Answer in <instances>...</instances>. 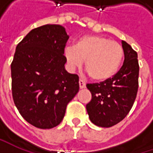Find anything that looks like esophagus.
Masks as SVG:
<instances>
[{
    "label": "esophagus",
    "instance_id": "34e87169",
    "mask_svg": "<svg viewBox=\"0 0 153 153\" xmlns=\"http://www.w3.org/2000/svg\"><path fill=\"white\" fill-rule=\"evenodd\" d=\"M79 87L81 89L82 88H86V83L82 81V80H79Z\"/></svg>",
    "mask_w": 153,
    "mask_h": 153
}]
</instances>
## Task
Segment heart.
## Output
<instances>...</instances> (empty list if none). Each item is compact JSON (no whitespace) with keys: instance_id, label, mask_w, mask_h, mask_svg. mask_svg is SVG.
Returning <instances> with one entry per match:
<instances>
[{"instance_id":"b5f03b06","label":"heart","mask_w":153,"mask_h":153,"mask_svg":"<svg viewBox=\"0 0 153 153\" xmlns=\"http://www.w3.org/2000/svg\"><path fill=\"white\" fill-rule=\"evenodd\" d=\"M65 58L71 69L84 67L96 82L111 79L120 70L124 51L120 43L101 36L88 35L78 38L73 48L65 49Z\"/></svg>"}]
</instances>
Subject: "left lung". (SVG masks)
<instances>
[{"mask_svg":"<svg viewBox=\"0 0 153 153\" xmlns=\"http://www.w3.org/2000/svg\"><path fill=\"white\" fill-rule=\"evenodd\" d=\"M124 61L117 74L100 83L87 84L92 100L86 109L95 125L110 128L123 120L132 108L138 91L139 63L137 53L122 41Z\"/></svg>","mask_w":153,"mask_h":153,"instance_id":"8db88e82","label":"left lung"}]
</instances>
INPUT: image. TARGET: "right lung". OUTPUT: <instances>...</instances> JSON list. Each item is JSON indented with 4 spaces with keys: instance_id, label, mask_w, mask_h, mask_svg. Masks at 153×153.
<instances>
[{
    "instance_id": "obj_1",
    "label": "right lung",
    "mask_w": 153,
    "mask_h": 153,
    "mask_svg": "<svg viewBox=\"0 0 153 153\" xmlns=\"http://www.w3.org/2000/svg\"><path fill=\"white\" fill-rule=\"evenodd\" d=\"M69 36L59 25L33 29L16 47L11 65L12 92L21 116L33 126L52 128L63 120L79 91V77L65 70Z\"/></svg>"
}]
</instances>
